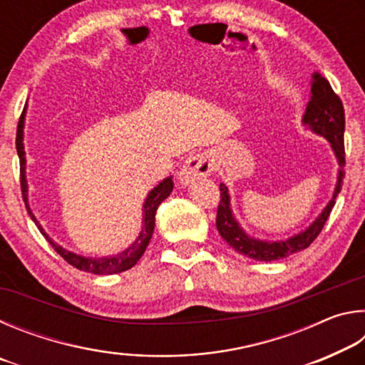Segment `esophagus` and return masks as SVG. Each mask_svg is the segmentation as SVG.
<instances>
[{
	"instance_id": "esophagus-1",
	"label": "esophagus",
	"mask_w": 365,
	"mask_h": 365,
	"mask_svg": "<svg viewBox=\"0 0 365 365\" xmlns=\"http://www.w3.org/2000/svg\"><path fill=\"white\" fill-rule=\"evenodd\" d=\"M214 168L212 159L207 156V154H197V156H191L185 160L180 170L177 172L178 183L182 187H188V185L195 183L200 178H205Z\"/></svg>"
}]
</instances>
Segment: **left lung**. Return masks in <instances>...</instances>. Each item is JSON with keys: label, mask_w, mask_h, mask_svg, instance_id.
<instances>
[{"label": "left lung", "mask_w": 365, "mask_h": 365, "mask_svg": "<svg viewBox=\"0 0 365 365\" xmlns=\"http://www.w3.org/2000/svg\"><path fill=\"white\" fill-rule=\"evenodd\" d=\"M301 123L304 130L316 133L329 141L338 164L336 182L330 201L304 230L285 240H262L252 237L235 217L230 191H228L225 183H220V202L217 207L215 227L230 248L246 257L255 259V261H279V259H285L294 252L306 250L322 232L325 222L329 219L333 206H335L336 196L341 191L344 178V109L339 98L333 93L329 80L320 76L319 72L311 73V93H309V101Z\"/></svg>", "instance_id": "1"}]
</instances>
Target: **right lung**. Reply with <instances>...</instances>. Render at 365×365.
<instances>
[{
  "label": "right lung",
  "instance_id": "obj_1",
  "mask_svg": "<svg viewBox=\"0 0 365 365\" xmlns=\"http://www.w3.org/2000/svg\"><path fill=\"white\" fill-rule=\"evenodd\" d=\"M27 104L24 108V113L19 119V125H17V137H16V148H17V156L21 160V187H22V196L24 202H26L27 212L30 219L35 222V225L38 227L40 233L48 240V243L53 246L54 251H58L61 257H64L67 262L78 270L90 272V274L95 275H113V274H120V272H125L132 269L135 264L140 261V257L143 256L145 250L150 245V240L153 237L154 225H156V211L160 202H163L165 197H169L172 190H174V180L170 177H165L164 180H160L156 187H154L150 193L146 195L143 206H141V228L138 237L135 238L127 248L122 251L115 252V255H108V256H86V255H78L76 251H71L64 248L63 245L54 242V240L49 237L45 228L41 227L40 220L35 217L32 207L29 205V182H27V154H26V146H24V128H26V115H27Z\"/></svg>",
  "mask_w": 365,
  "mask_h": 365
}]
</instances>
